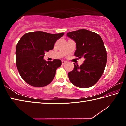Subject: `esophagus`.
Listing matches in <instances>:
<instances>
[{"label":"esophagus","mask_w":126,"mask_h":126,"mask_svg":"<svg viewBox=\"0 0 126 126\" xmlns=\"http://www.w3.org/2000/svg\"><path fill=\"white\" fill-rule=\"evenodd\" d=\"M66 63H67V61H64V60L62 61V64H65Z\"/></svg>","instance_id":"34e87169"}]
</instances>
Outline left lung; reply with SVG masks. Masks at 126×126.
I'll return each instance as SVG.
<instances>
[{"instance_id":"1","label":"left lung","mask_w":126,"mask_h":126,"mask_svg":"<svg viewBox=\"0 0 126 126\" xmlns=\"http://www.w3.org/2000/svg\"><path fill=\"white\" fill-rule=\"evenodd\" d=\"M67 36L76 42L74 55L85 59L80 67L74 64L73 71L68 73L72 84L80 88L94 85L103 74L107 63V52L99 35L87 29L68 33Z\"/></svg>"}]
</instances>
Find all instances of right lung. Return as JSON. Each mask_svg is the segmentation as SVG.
Masks as SVG:
<instances>
[{
  "label": "right lung",
  "instance_id": "add662e5",
  "mask_svg": "<svg viewBox=\"0 0 126 126\" xmlns=\"http://www.w3.org/2000/svg\"><path fill=\"white\" fill-rule=\"evenodd\" d=\"M64 34L37 31L25 34L20 38L16 47V64L20 76L28 84L42 87L52 82L62 62L54 59L47 62L43 59L44 54L52 50L55 43Z\"/></svg>",
  "mask_w": 126,
  "mask_h": 126
}]
</instances>
